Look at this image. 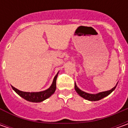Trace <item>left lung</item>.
I'll return each instance as SVG.
<instances>
[{"instance_id": "8db88e82", "label": "left lung", "mask_w": 128, "mask_h": 128, "mask_svg": "<svg viewBox=\"0 0 128 128\" xmlns=\"http://www.w3.org/2000/svg\"><path fill=\"white\" fill-rule=\"evenodd\" d=\"M117 85H118V83L116 84V86L114 88H112L110 90L100 92H98L97 94H90V93H88V92H86L84 91L81 90L80 88H78V87L76 86V84L75 82V90H76V92H78V94L79 96L82 97V98H83L86 100H88L90 101H98L102 99V98H104L105 97L108 96V95H110L111 92L116 89Z\"/></svg>"}]
</instances>
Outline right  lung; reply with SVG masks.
Returning a JSON list of instances; mask_svg holds the SVG:
<instances>
[{
  "mask_svg": "<svg viewBox=\"0 0 128 128\" xmlns=\"http://www.w3.org/2000/svg\"><path fill=\"white\" fill-rule=\"evenodd\" d=\"M58 72L57 73V75L54 78L50 87L46 90L40 91V92H23V91L18 90L17 88L12 86V90L15 91L18 95H19L20 97H22V98H24L25 100L29 101V102H42V101L48 99V98H50L55 92L56 89V79L58 75Z\"/></svg>",
  "mask_w": 128,
  "mask_h": 128,
  "instance_id": "1",
  "label": "right lung"
}]
</instances>
